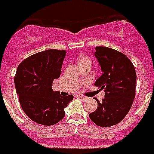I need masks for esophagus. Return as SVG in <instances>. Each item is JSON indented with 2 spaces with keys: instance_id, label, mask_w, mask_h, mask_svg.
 <instances>
[{
  "instance_id": "esophagus-1",
  "label": "esophagus",
  "mask_w": 154,
  "mask_h": 154,
  "mask_svg": "<svg viewBox=\"0 0 154 154\" xmlns=\"http://www.w3.org/2000/svg\"><path fill=\"white\" fill-rule=\"evenodd\" d=\"M79 98H80L81 100L83 101H86L87 99V98H86V97H83V96H78Z\"/></svg>"
}]
</instances>
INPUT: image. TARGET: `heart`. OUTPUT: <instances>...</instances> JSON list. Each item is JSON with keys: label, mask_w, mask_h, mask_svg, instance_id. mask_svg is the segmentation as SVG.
I'll return each mask as SVG.
<instances>
[{"label": "heart", "mask_w": 154, "mask_h": 154, "mask_svg": "<svg viewBox=\"0 0 154 154\" xmlns=\"http://www.w3.org/2000/svg\"><path fill=\"white\" fill-rule=\"evenodd\" d=\"M86 61H90L89 59H88L87 57H82V58H80V60H79V63L86 62Z\"/></svg>", "instance_id": "obj_1"}]
</instances>
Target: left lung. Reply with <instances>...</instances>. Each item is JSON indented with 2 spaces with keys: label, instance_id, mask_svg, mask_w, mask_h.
<instances>
[{
  "label": "left lung",
  "instance_id": "left-lung-1",
  "mask_svg": "<svg viewBox=\"0 0 154 154\" xmlns=\"http://www.w3.org/2000/svg\"><path fill=\"white\" fill-rule=\"evenodd\" d=\"M94 56L103 75L94 86L104 90L105 96L96 110L89 114L97 126L109 127L119 123L130 111L135 98L137 75L132 62L123 53L106 47H96Z\"/></svg>",
  "mask_w": 154,
  "mask_h": 154
}]
</instances>
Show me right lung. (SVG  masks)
<instances>
[{"instance_id":"add662e5","label":"right lung","mask_w":154,"mask_h":154,"mask_svg":"<svg viewBox=\"0 0 154 154\" xmlns=\"http://www.w3.org/2000/svg\"><path fill=\"white\" fill-rule=\"evenodd\" d=\"M65 56V50L49 49L29 56L17 67L14 83L20 103L36 123L51 126L59 122L73 99L71 94L61 96L51 88L54 79L60 78Z\"/></svg>"}]
</instances>
